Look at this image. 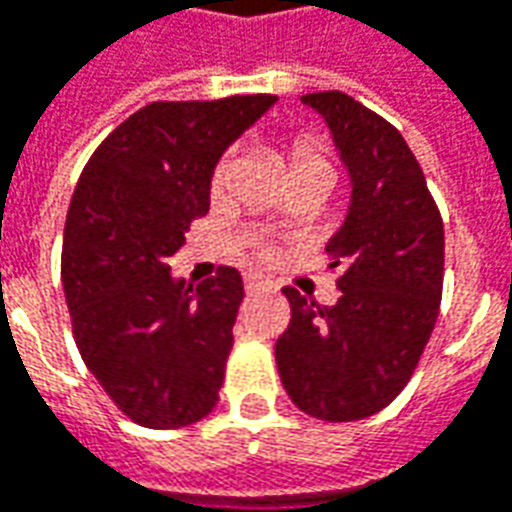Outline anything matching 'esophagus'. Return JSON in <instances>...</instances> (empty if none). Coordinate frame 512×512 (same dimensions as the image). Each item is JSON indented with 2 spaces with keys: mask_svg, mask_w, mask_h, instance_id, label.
<instances>
[{
  "mask_svg": "<svg viewBox=\"0 0 512 512\" xmlns=\"http://www.w3.org/2000/svg\"><path fill=\"white\" fill-rule=\"evenodd\" d=\"M243 285H246V291H249V294H255V291H260V288H266V280H263V277H257V274H249V277H246V280H243Z\"/></svg>",
  "mask_w": 512,
  "mask_h": 512,
  "instance_id": "34e87169",
  "label": "esophagus"
}]
</instances>
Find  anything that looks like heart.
<instances>
[{
	"label": "heart",
	"instance_id": "b5f03b06",
	"mask_svg": "<svg viewBox=\"0 0 512 512\" xmlns=\"http://www.w3.org/2000/svg\"><path fill=\"white\" fill-rule=\"evenodd\" d=\"M288 170L291 176H300V173H319V176H328L333 179V170H330L328 156L322 154V148L316 145L314 139H297L288 151ZM229 182V156H221L215 162L210 176V193L212 198H218L224 190H227ZM285 212H277L274 215V224H283ZM263 257H271L269 246H263Z\"/></svg>",
	"mask_w": 512,
	"mask_h": 512
}]
</instances>
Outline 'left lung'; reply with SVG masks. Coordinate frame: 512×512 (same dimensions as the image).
Instances as JSON below:
<instances>
[{
    "label": "left lung",
    "mask_w": 512,
    "mask_h": 512,
    "mask_svg": "<svg viewBox=\"0 0 512 512\" xmlns=\"http://www.w3.org/2000/svg\"><path fill=\"white\" fill-rule=\"evenodd\" d=\"M328 123L350 173L347 218L325 246L342 297L316 305L283 288L291 322L274 344L288 398L347 423L398 398L426 350L443 297V218L401 131L344 92L302 97Z\"/></svg>",
    "instance_id": "1"
}]
</instances>
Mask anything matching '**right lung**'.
<instances>
[{
  "label": "right lung",
  "instance_id": "right-lung-1",
  "mask_svg": "<svg viewBox=\"0 0 512 512\" xmlns=\"http://www.w3.org/2000/svg\"><path fill=\"white\" fill-rule=\"evenodd\" d=\"M274 95L159 100L97 145L66 212L61 280L89 373L125 417L182 429L218 403L243 300L238 269L201 285L168 260L210 210L215 162Z\"/></svg>",
  "mask_w": 512,
  "mask_h": 512
}]
</instances>
